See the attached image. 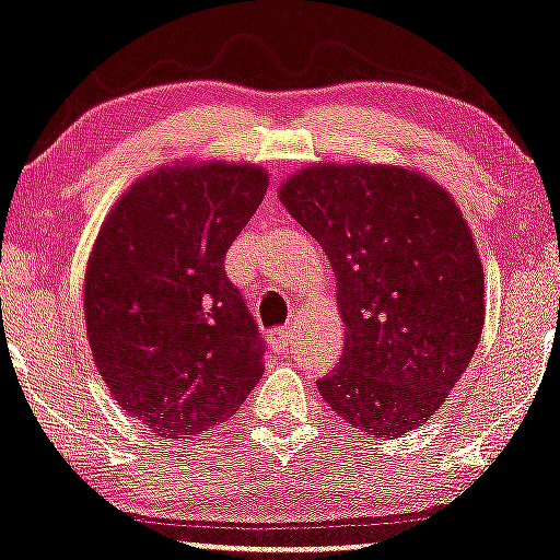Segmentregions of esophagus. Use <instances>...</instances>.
I'll return each mask as SVG.
<instances>
[{"label": "esophagus", "instance_id": "obj_1", "mask_svg": "<svg viewBox=\"0 0 560 560\" xmlns=\"http://www.w3.org/2000/svg\"><path fill=\"white\" fill-rule=\"evenodd\" d=\"M292 328H289V325H281V328H276L273 332H271V343L276 346V351H289L292 349Z\"/></svg>", "mask_w": 560, "mask_h": 560}]
</instances>
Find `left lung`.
I'll return each instance as SVG.
<instances>
[{
  "mask_svg": "<svg viewBox=\"0 0 560 560\" xmlns=\"http://www.w3.org/2000/svg\"><path fill=\"white\" fill-rule=\"evenodd\" d=\"M281 203L323 245L346 349L317 380L353 429L400 436L442 406L483 330V266L450 194L390 165H315Z\"/></svg>",
  "mask_w": 560,
  "mask_h": 560,
  "instance_id": "left-lung-1",
  "label": "left lung"
}]
</instances>
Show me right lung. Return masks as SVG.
<instances>
[{"instance_id": "add662e5", "label": "right lung", "mask_w": 560, "mask_h": 560, "mask_svg": "<svg viewBox=\"0 0 560 560\" xmlns=\"http://www.w3.org/2000/svg\"><path fill=\"white\" fill-rule=\"evenodd\" d=\"M253 165L165 167L133 183L92 247L84 317L97 370L152 434L219 427L264 374L266 343L224 258L266 196Z\"/></svg>"}]
</instances>
